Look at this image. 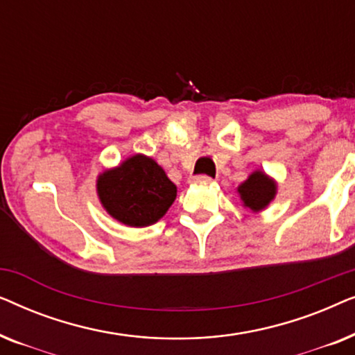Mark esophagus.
<instances>
[{
	"label": "esophagus",
	"instance_id": "esophagus-1",
	"mask_svg": "<svg viewBox=\"0 0 355 355\" xmlns=\"http://www.w3.org/2000/svg\"><path fill=\"white\" fill-rule=\"evenodd\" d=\"M192 184H200V186H208V184L213 182V179L210 176H196L192 178Z\"/></svg>",
	"mask_w": 355,
	"mask_h": 355
}]
</instances>
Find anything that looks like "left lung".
<instances>
[{
  "instance_id": "1",
  "label": "left lung",
  "mask_w": 355,
  "mask_h": 355,
  "mask_svg": "<svg viewBox=\"0 0 355 355\" xmlns=\"http://www.w3.org/2000/svg\"><path fill=\"white\" fill-rule=\"evenodd\" d=\"M237 191H239L245 207H249L254 211H259L263 210L275 198L276 184L266 174L255 171L254 174H250L244 184H241Z\"/></svg>"
}]
</instances>
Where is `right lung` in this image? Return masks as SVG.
Masks as SVG:
<instances>
[{
  "instance_id": "obj_1",
  "label": "right lung",
  "mask_w": 355,
  "mask_h": 355,
  "mask_svg": "<svg viewBox=\"0 0 355 355\" xmlns=\"http://www.w3.org/2000/svg\"><path fill=\"white\" fill-rule=\"evenodd\" d=\"M106 211L128 226L145 227L157 223L176 198V186L144 155H134L118 168L105 171L96 182Z\"/></svg>"
}]
</instances>
